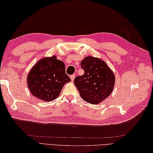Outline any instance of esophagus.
Segmentation results:
<instances>
[{
    "label": "esophagus",
    "mask_w": 153,
    "mask_h": 153,
    "mask_svg": "<svg viewBox=\"0 0 153 153\" xmlns=\"http://www.w3.org/2000/svg\"><path fill=\"white\" fill-rule=\"evenodd\" d=\"M75 75H72L70 76V78H71V80L72 81L74 80V79H75Z\"/></svg>",
    "instance_id": "34e87169"
}]
</instances>
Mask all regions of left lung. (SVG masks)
<instances>
[{"label": "left lung", "mask_w": 153, "mask_h": 153, "mask_svg": "<svg viewBox=\"0 0 153 153\" xmlns=\"http://www.w3.org/2000/svg\"><path fill=\"white\" fill-rule=\"evenodd\" d=\"M80 66L84 74L76 76L74 83L81 98L91 104H98L112 93L115 75L106 62L99 58L87 56Z\"/></svg>", "instance_id": "1"}]
</instances>
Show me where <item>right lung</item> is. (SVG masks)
<instances>
[{"mask_svg": "<svg viewBox=\"0 0 153 153\" xmlns=\"http://www.w3.org/2000/svg\"><path fill=\"white\" fill-rule=\"evenodd\" d=\"M71 81L65 71V64L56 56L40 59L29 71L27 78L31 94L45 101L56 99L64 85Z\"/></svg>", "mask_w": 153, "mask_h": 153, "instance_id": "right-lung-1", "label": "right lung"}]
</instances>
